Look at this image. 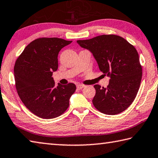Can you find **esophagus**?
<instances>
[{"label": "esophagus", "mask_w": 158, "mask_h": 158, "mask_svg": "<svg viewBox=\"0 0 158 158\" xmlns=\"http://www.w3.org/2000/svg\"><path fill=\"white\" fill-rule=\"evenodd\" d=\"M77 89H79V90H81V89H82L83 88H84V85H81V84H77Z\"/></svg>", "instance_id": "esophagus-1"}]
</instances>
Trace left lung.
Instances as JSON below:
<instances>
[{
	"label": "left lung",
	"mask_w": 158,
	"mask_h": 158,
	"mask_svg": "<svg viewBox=\"0 0 158 158\" xmlns=\"http://www.w3.org/2000/svg\"><path fill=\"white\" fill-rule=\"evenodd\" d=\"M80 46L93 54L104 75L110 77L107 87L94 85V106L102 113L119 114L135 99L142 77L138 53L133 45L122 36L104 34L77 41Z\"/></svg>",
	"instance_id": "1"
}]
</instances>
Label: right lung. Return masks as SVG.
<instances>
[{"mask_svg":"<svg viewBox=\"0 0 158 158\" xmlns=\"http://www.w3.org/2000/svg\"><path fill=\"white\" fill-rule=\"evenodd\" d=\"M59 38L42 37L28 44L14 65L15 86L26 108L43 119H52L64 113L76 90L73 83L56 86L52 72L58 69V54L71 44Z\"/></svg>","mask_w":158,"mask_h":158,"instance_id":"1","label":"right lung"}]
</instances>
